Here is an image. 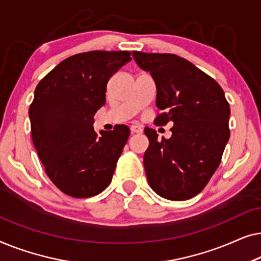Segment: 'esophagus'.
Segmentation results:
<instances>
[{"label": "esophagus", "mask_w": 261, "mask_h": 261, "mask_svg": "<svg viewBox=\"0 0 261 261\" xmlns=\"http://www.w3.org/2000/svg\"><path fill=\"white\" fill-rule=\"evenodd\" d=\"M130 132H132V133L140 134V133H142V128L140 126H138V124H132Z\"/></svg>", "instance_id": "esophagus-1"}]
</instances>
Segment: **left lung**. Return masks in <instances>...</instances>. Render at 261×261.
<instances>
[{
    "label": "left lung",
    "instance_id": "left-lung-1",
    "mask_svg": "<svg viewBox=\"0 0 261 261\" xmlns=\"http://www.w3.org/2000/svg\"><path fill=\"white\" fill-rule=\"evenodd\" d=\"M133 58L155 83L163 112L155 124L173 123L171 138L162 140L145 128L148 184L164 198L185 201L204 189L220 165L230 135L229 105L216 81L179 56L134 51Z\"/></svg>",
    "mask_w": 261,
    "mask_h": 261
}]
</instances>
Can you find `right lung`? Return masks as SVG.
<instances>
[{
	"label": "right lung",
	"instance_id": "right-lung-1",
	"mask_svg": "<svg viewBox=\"0 0 261 261\" xmlns=\"http://www.w3.org/2000/svg\"><path fill=\"white\" fill-rule=\"evenodd\" d=\"M126 51H91L69 57L39 82L30 107L34 147L52 183L76 198L91 197L112 181L129 128L94 130L106 105L107 83L124 64Z\"/></svg>",
	"mask_w": 261,
	"mask_h": 261
}]
</instances>
